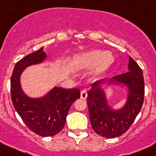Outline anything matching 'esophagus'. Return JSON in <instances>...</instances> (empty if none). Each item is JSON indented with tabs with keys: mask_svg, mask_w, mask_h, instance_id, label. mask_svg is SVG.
Returning <instances> with one entry per match:
<instances>
[{
	"mask_svg": "<svg viewBox=\"0 0 156 156\" xmlns=\"http://www.w3.org/2000/svg\"><path fill=\"white\" fill-rule=\"evenodd\" d=\"M87 92H86V91H85V90L82 91L81 93H80V97H81V98L83 99V100H86V98H87Z\"/></svg>",
	"mask_w": 156,
	"mask_h": 156,
	"instance_id": "obj_1",
	"label": "esophagus"
}]
</instances>
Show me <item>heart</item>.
I'll list each match as a JSON object with an SVG mask.
<instances>
[{"label":"heart","instance_id":"obj_1","mask_svg":"<svg viewBox=\"0 0 156 156\" xmlns=\"http://www.w3.org/2000/svg\"><path fill=\"white\" fill-rule=\"evenodd\" d=\"M114 62V58L110 52L94 50L75 55L70 65L77 68L96 67V73H101L107 70Z\"/></svg>","mask_w":156,"mask_h":156}]
</instances>
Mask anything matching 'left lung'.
<instances>
[{"instance_id":"1","label":"left lung","mask_w":156,"mask_h":156,"mask_svg":"<svg viewBox=\"0 0 156 156\" xmlns=\"http://www.w3.org/2000/svg\"><path fill=\"white\" fill-rule=\"evenodd\" d=\"M129 71L113 76L112 80L126 84L128 97L126 105L114 110L108 105L104 90L100 85L105 80H98L88 91L90 122L92 129L101 137L113 138L126 133L142 108L144 99V79L143 71L135 61L129 56ZM110 80L109 83H112Z\"/></svg>"}]
</instances>
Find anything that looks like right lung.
<instances>
[{"instance_id": "obj_1", "label": "right lung", "mask_w": 156, "mask_h": 156, "mask_svg": "<svg viewBox=\"0 0 156 156\" xmlns=\"http://www.w3.org/2000/svg\"><path fill=\"white\" fill-rule=\"evenodd\" d=\"M46 58L41 48L19 60L11 76L10 93L14 108L30 131L41 137H51L63 129L70 106L80 98V90L55 87L41 98L25 95L21 89V73L27 67L41 63Z\"/></svg>"}]
</instances>
